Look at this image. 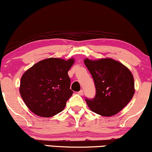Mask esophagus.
I'll return each mask as SVG.
<instances>
[{
  "label": "esophagus",
  "mask_w": 152,
  "mask_h": 152,
  "mask_svg": "<svg viewBox=\"0 0 152 152\" xmlns=\"http://www.w3.org/2000/svg\"><path fill=\"white\" fill-rule=\"evenodd\" d=\"M78 94H79V95L82 96V95H83V90H81V91H80L78 92Z\"/></svg>",
  "instance_id": "1"
}]
</instances>
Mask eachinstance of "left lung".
<instances>
[{"label":"left lung","instance_id":"left-lung-1","mask_svg":"<svg viewBox=\"0 0 152 152\" xmlns=\"http://www.w3.org/2000/svg\"><path fill=\"white\" fill-rule=\"evenodd\" d=\"M83 62L94 78L96 91L94 99H85L87 105L93 112L102 116L118 114L135 93L131 71L121 63L110 58H85Z\"/></svg>","mask_w":152,"mask_h":152}]
</instances>
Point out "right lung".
Segmentation results:
<instances>
[{"label": "right lung", "mask_w": 152, "mask_h": 152, "mask_svg": "<svg viewBox=\"0 0 152 152\" xmlns=\"http://www.w3.org/2000/svg\"><path fill=\"white\" fill-rule=\"evenodd\" d=\"M75 60L43 59L35 64L20 78V96L27 107L41 117H51L64 109L72 96L68 71Z\"/></svg>", "instance_id": "right-lung-1"}]
</instances>
